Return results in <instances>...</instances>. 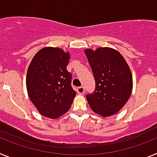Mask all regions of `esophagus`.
I'll use <instances>...</instances> for the list:
<instances>
[{
  "label": "esophagus",
  "instance_id": "obj_1",
  "mask_svg": "<svg viewBox=\"0 0 157 157\" xmlns=\"http://www.w3.org/2000/svg\"><path fill=\"white\" fill-rule=\"evenodd\" d=\"M77 92L78 94H80V95H82L85 93V88L84 86H79L77 88Z\"/></svg>",
  "mask_w": 157,
  "mask_h": 157
}]
</instances>
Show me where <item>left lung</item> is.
<instances>
[{
  "label": "left lung",
  "mask_w": 157,
  "mask_h": 157,
  "mask_svg": "<svg viewBox=\"0 0 157 157\" xmlns=\"http://www.w3.org/2000/svg\"><path fill=\"white\" fill-rule=\"evenodd\" d=\"M84 52L95 79V91L86 95L89 105L103 117L116 114L132 92L133 78L128 64L114 48L101 47Z\"/></svg>",
  "instance_id": "left-lung-1"
}]
</instances>
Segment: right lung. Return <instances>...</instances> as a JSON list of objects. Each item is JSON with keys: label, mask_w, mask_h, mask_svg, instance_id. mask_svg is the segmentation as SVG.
<instances>
[{"label": "right lung", "mask_w": 157, "mask_h": 157, "mask_svg": "<svg viewBox=\"0 0 157 157\" xmlns=\"http://www.w3.org/2000/svg\"><path fill=\"white\" fill-rule=\"evenodd\" d=\"M70 54L54 47L41 48L32 59L27 73L29 98L41 115L56 119L70 109L76 92L67 70Z\"/></svg>", "instance_id": "add662e5"}]
</instances>
